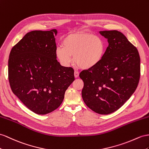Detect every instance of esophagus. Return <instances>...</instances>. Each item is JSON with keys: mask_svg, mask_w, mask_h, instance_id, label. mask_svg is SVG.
Segmentation results:
<instances>
[{"mask_svg": "<svg viewBox=\"0 0 149 149\" xmlns=\"http://www.w3.org/2000/svg\"><path fill=\"white\" fill-rule=\"evenodd\" d=\"M79 72H77V71H75L74 72V76H75V78H77V77H79Z\"/></svg>", "mask_w": 149, "mask_h": 149, "instance_id": "34e87169", "label": "esophagus"}]
</instances>
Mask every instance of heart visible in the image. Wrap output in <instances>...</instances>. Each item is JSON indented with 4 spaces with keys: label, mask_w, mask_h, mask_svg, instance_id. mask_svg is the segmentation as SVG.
Returning a JSON list of instances; mask_svg holds the SVG:
<instances>
[{
    "label": "heart",
    "mask_w": 149,
    "mask_h": 149,
    "mask_svg": "<svg viewBox=\"0 0 149 149\" xmlns=\"http://www.w3.org/2000/svg\"><path fill=\"white\" fill-rule=\"evenodd\" d=\"M57 47L56 56L61 64L68 66L72 62L83 69H90L100 63L104 53V44L101 38L89 33H74Z\"/></svg>",
    "instance_id": "heart-1"
}]
</instances>
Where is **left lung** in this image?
I'll return each instance as SVG.
<instances>
[{"instance_id": "left-lung-1", "label": "left lung", "mask_w": 149, "mask_h": 149, "mask_svg": "<svg viewBox=\"0 0 149 149\" xmlns=\"http://www.w3.org/2000/svg\"><path fill=\"white\" fill-rule=\"evenodd\" d=\"M107 38L108 47L101 62L79 77L84 82V102L93 111L108 114L123 106L135 92L140 76L138 50L123 33L100 31Z\"/></svg>"}]
</instances>
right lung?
I'll use <instances>...</instances> for the list:
<instances>
[{"label": "right lung", "mask_w": 149, "mask_h": 149, "mask_svg": "<svg viewBox=\"0 0 149 149\" xmlns=\"http://www.w3.org/2000/svg\"><path fill=\"white\" fill-rule=\"evenodd\" d=\"M56 29L32 31L15 45L8 61V78L13 93L38 114L58 108L75 80L72 67L56 60Z\"/></svg>", "instance_id": "1"}]
</instances>
